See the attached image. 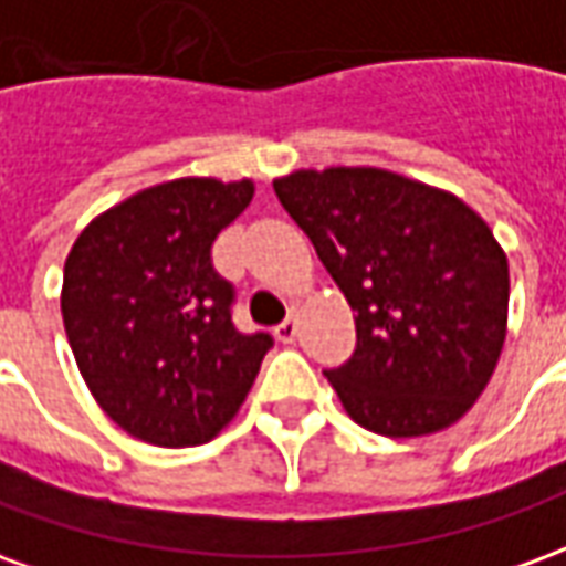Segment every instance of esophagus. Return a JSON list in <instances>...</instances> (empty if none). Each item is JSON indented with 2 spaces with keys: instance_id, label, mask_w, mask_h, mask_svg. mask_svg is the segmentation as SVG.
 Listing matches in <instances>:
<instances>
[{
  "instance_id": "1",
  "label": "esophagus",
  "mask_w": 566,
  "mask_h": 566,
  "mask_svg": "<svg viewBox=\"0 0 566 566\" xmlns=\"http://www.w3.org/2000/svg\"><path fill=\"white\" fill-rule=\"evenodd\" d=\"M296 333H300V324H296V318H284L279 327H275V339L279 343H294Z\"/></svg>"
}]
</instances>
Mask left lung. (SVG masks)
<instances>
[{
  "mask_svg": "<svg viewBox=\"0 0 566 566\" xmlns=\"http://www.w3.org/2000/svg\"><path fill=\"white\" fill-rule=\"evenodd\" d=\"M272 187L355 308V355L324 373L345 412L391 439L467 416L510 315L491 227L449 190L376 166L296 169Z\"/></svg>",
  "mask_w": 566,
  "mask_h": 566,
  "instance_id": "left-lung-1",
  "label": "left lung"
}]
</instances>
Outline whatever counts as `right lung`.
I'll list each match as a JSON object with an SVG mask.
<instances>
[{
  "label": "right lung",
  "instance_id": "add662e5",
  "mask_svg": "<svg viewBox=\"0 0 566 566\" xmlns=\"http://www.w3.org/2000/svg\"><path fill=\"white\" fill-rule=\"evenodd\" d=\"M254 197V181L175 178L96 214L63 266V327L93 400L129 437L187 449L233 421L270 333H239L233 284L211 242Z\"/></svg>",
  "mask_w": 566,
  "mask_h": 566
}]
</instances>
